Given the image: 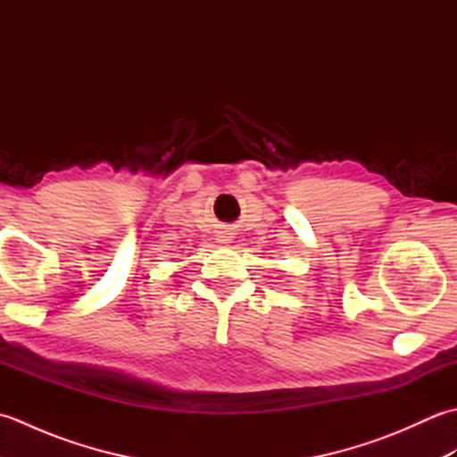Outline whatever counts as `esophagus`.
<instances>
[{
  "label": "esophagus",
  "instance_id": "obj_1",
  "mask_svg": "<svg viewBox=\"0 0 457 457\" xmlns=\"http://www.w3.org/2000/svg\"><path fill=\"white\" fill-rule=\"evenodd\" d=\"M223 244H226V239H223Z\"/></svg>",
  "mask_w": 457,
  "mask_h": 457
}]
</instances>
